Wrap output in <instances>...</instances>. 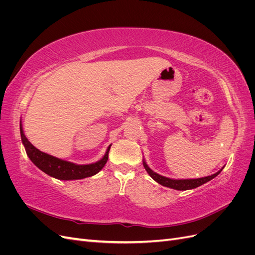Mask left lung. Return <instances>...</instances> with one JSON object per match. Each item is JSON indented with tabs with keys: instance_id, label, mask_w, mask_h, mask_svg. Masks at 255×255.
<instances>
[{
	"instance_id": "left-lung-1",
	"label": "left lung",
	"mask_w": 255,
	"mask_h": 255,
	"mask_svg": "<svg viewBox=\"0 0 255 255\" xmlns=\"http://www.w3.org/2000/svg\"><path fill=\"white\" fill-rule=\"evenodd\" d=\"M143 167L146 170V172L149 173V175L152 177L154 181H156L158 184L163 185V186L169 187V188H173L176 190H188V189H194L196 187L201 186L204 183L211 181L214 177L217 176L221 171L222 169L218 172H216L212 175H208V176H204V177H200V179H189V180H173V179H169V177L163 176V175H159L156 172L152 171L151 169L148 167V165L145 164V161L143 160Z\"/></svg>"
}]
</instances>
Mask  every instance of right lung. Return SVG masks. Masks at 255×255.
<instances>
[{
	"instance_id": "add662e5",
	"label": "right lung",
	"mask_w": 255,
	"mask_h": 255,
	"mask_svg": "<svg viewBox=\"0 0 255 255\" xmlns=\"http://www.w3.org/2000/svg\"><path fill=\"white\" fill-rule=\"evenodd\" d=\"M20 134L21 140L23 145H24L27 156L33 161L34 165L39 168L44 173H47L50 176L55 177V179L58 180H80L95 175L105 166L107 159H109V152L111 149V145L107 148L105 155L99 161H97V163L89 165H76L70 163V161L63 160L52 155H49V154L43 153L40 150L35 148V146L28 141L24 133H23L21 125Z\"/></svg>"
}]
</instances>
